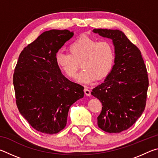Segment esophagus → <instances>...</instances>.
<instances>
[{"instance_id":"obj_1","label":"esophagus","mask_w":158,"mask_h":158,"mask_svg":"<svg viewBox=\"0 0 158 158\" xmlns=\"http://www.w3.org/2000/svg\"><path fill=\"white\" fill-rule=\"evenodd\" d=\"M84 93H85V94L87 96H90V95H91V93H90V89L88 87H85Z\"/></svg>"}]
</instances>
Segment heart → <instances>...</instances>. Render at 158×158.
<instances>
[{"instance_id": "1", "label": "heart", "mask_w": 158, "mask_h": 158, "mask_svg": "<svg viewBox=\"0 0 158 158\" xmlns=\"http://www.w3.org/2000/svg\"><path fill=\"white\" fill-rule=\"evenodd\" d=\"M68 53L58 52L56 61L66 77L75 79L81 63L83 69L77 81L89 84L96 79H101L110 73L115 59L114 47L106 40L98 41L83 35L72 42Z\"/></svg>"}]
</instances>
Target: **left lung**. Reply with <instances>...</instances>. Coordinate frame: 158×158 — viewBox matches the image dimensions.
<instances>
[{
	"label": "left lung",
	"instance_id": "left-lung-1",
	"mask_svg": "<svg viewBox=\"0 0 158 158\" xmlns=\"http://www.w3.org/2000/svg\"><path fill=\"white\" fill-rule=\"evenodd\" d=\"M93 31L111 39L115 47L111 73L91 92L102 105L98 125L105 132L119 133L132 126L145 109L149 84L146 67L140 50L122 31Z\"/></svg>",
	"mask_w": 158,
	"mask_h": 158
}]
</instances>
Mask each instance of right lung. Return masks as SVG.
<instances>
[{"instance_id":"right-lung-1","label":"right lung","mask_w":158,"mask_h":158,"mask_svg":"<svg viewBox=\"0 0 158 158\" xmlns=\"http://www.w3.org/2000/svg\"><path fill=\"white\" fill-rule=\"evenodd\" d=\"M73 35L68 30L45 31L19 56L13 74L16 104L38 132L53 135L63 130L69 107L84 97V87L64 77L56 61Z\"/></svg>"}]
</instances>
